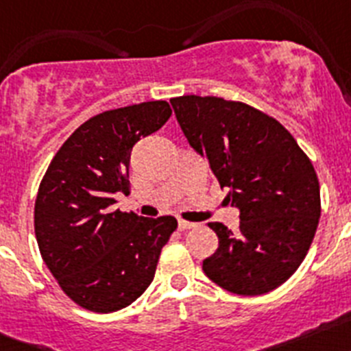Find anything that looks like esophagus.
Wrapping results in <instances>:
<instances>
[{"instance_id":"34e87169","label":"esophagus","mask_w":351,"mask_h":351,"mask_svg":"<svg viewBox=\"0 0 351 351\" xmlns=\"http://www.w3.org/2000/svg\"><path fill=\"white\" fill-rule=\"evenodd\" d=\"M195 223H191V221H184V219H179V228H181V230H190V228H195Z\"/></svg>"}]
</instances>
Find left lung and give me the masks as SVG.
Masks as SVG:
<instances>
[{"instance_id":"1","label":"left lung","mask_w":351,"mask_h":351,"mask_svg":"<svg viewBox=\"0 0 351 351\" xmlns=\"http://www.w3.org/2000/svg\"><path fill=\"white\" fill-rule=\"evenodd\" d=\"M170 104L184 137L241 213L237 230L209 223L219 246L204 260V272L237 295L274 290L299 269L320 219L311 160L281 123L243 101L186 95Z\"/></svg>"}]
</instances>
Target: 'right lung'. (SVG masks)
<instances>
[{
  "mask_svg": "<svg viewBox=\"0 0 351 351\" xmlns=\"http://www.w3.org/2000/svg\"><path fill=\"white\" fill-rule=\"evenodd\" d=\"M172 116L167 101H144L88 119L66 138L40 182L35 235L61 290L80 308L112 313L151 285L173 216L142 218L112 209L128 193L133 145Z\"/></svg>",
  "mask_w": 351,
  "mask_h": 351,
  "instance_id": "1",
  "label": "right lung"
}]
</instances>
